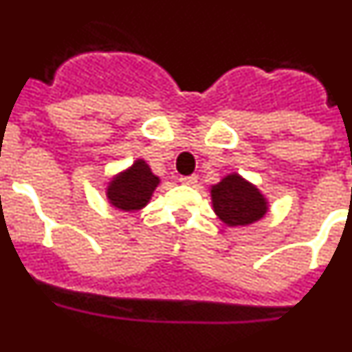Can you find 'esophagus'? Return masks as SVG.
<instances>
[{"label":"esophagus","mask_w":352,"mask_h":352,"mask_svg":"<svg viewBox=\"0 0 352 352\" xmlns=\"http://www.w3.org/2000/svg\"><path fill=\"white\" fill-rule=\"evenodd\" d=\"M197 179H199L197 176H195V174H192V176H183V178H179V182L186 186H195L197 185Z\"/></svg>","instance_id":"esophagus-1"}]
</instances>
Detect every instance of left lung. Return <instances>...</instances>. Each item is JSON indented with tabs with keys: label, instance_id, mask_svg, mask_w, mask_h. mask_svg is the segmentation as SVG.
I'll list each match as a JSON object with an SVG mask.
<instances>
[{
	"label": "left lung",
	"instance_id": "obj_1",
	"mask_svg": "<svg viewBox=\"0 0 352 352\" xmlns=\"http://www.w3.org/2000/svg\"><path fill=\"white\" fill-rule=\"evenodd\" d=\"M211 206L227 227H245L256 223L270 211L266 195L241 174L231 173L217 185H211Z\"/></svg>",
	"mask_w": 352,
	"mask_h": 352
}]
</instances>
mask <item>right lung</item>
Segmentation results:
<instances>
[{"label":"right lung","mask_w":352,"mask_h":352,"mask_svg":"<svg viewBox=\"0 0 352 352\" xmlns=\"http://www.w3.org/2000/svg\"><path fill=\"white\" fill-rule=\"evenodd\" d=\"M158 185L160 178L149 169L144 158H138L133 160L132 166L120 170L109 179L105 186V197L114 210L133 213L148 206Z\"/></svg>","instance_id":"add662e5"}]
</instances>
